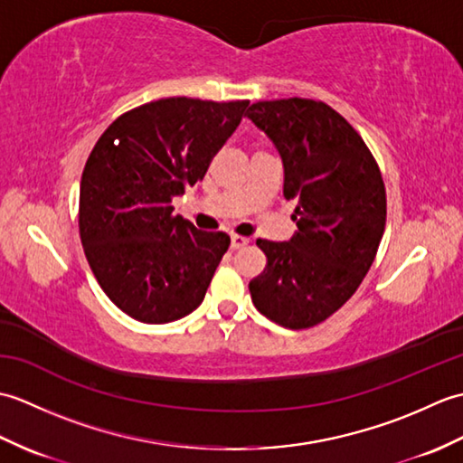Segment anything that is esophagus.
<instances>
[{
  "instance_id": "obj_1",
  "label": "esophagus",
  "mask_w": 463,
  "mask_h": 463,
  "mask_svg": "<svg viewBox=\"0 0 463 463\" xmlns=\"http://www.w3.org/2000/svg\"><path fill=\"white\" fill-rule=\"evenodd\" d=\"M247 244H249L247 237H239V234H232V237H231V249L232 250H239L242 247H247Z\"/></svg>"
}]
</instances>
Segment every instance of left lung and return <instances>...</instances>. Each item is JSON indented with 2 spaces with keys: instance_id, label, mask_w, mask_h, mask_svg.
<instances>
[{
  "instance_id": "1",
  "label": "left lung",
  "mask_w": 463,
  "mask_h": 463,
  "mask_svg": "<svg viewBox=\"0 0 463 463\" xmlns=\"http://www.w3.org/2000/svg\"><path fill=\"white\" fill-rule=\"evenodd\" d=\"M247 117L280 155L298 226L290 241H257L269 262L250 280V297L284 328L317 326L356 292L376 257L386 226L382 175L362 137L326 103L259 101Z\"/></svg>"
}]
</instances>
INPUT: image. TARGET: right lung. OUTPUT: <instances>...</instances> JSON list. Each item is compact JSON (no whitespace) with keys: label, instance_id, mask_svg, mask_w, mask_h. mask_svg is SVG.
Wrapping results in <instances>:
<instances>
[{"label":"right lung","instance_id":"obj_1","mask_svg":"<svg viewBox=\"0 0 463 463\" xmlns=\"http://www.w3.org/2000/svg\"><path fill=\"white\" fill-rule=\"evenodd\" d=\"M249 101L169 97L115 119L95 143L80 189L85 257L115 307L145 324L199 308L231 239L175 214L237 129Z\"/></svg>","mask_w":463,"mask_h":463}]
</instances>
